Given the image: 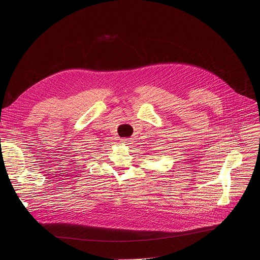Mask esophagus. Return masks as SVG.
Listing matches in <instances>:
<instances>
[{
	"mask_svg": "<svg viewBox=\"0 0 260 260\" xmlns=\"http://www.w3.org/2000/svg\"><path fill=\"white\" fill-rule=\"evenodd\" d=\"M128 141H129V140H128V139H125V138H124V139H121V140H120V142H122V143H127Z\"/></svg>",
	"mask_w": 260,
	"mask_h": 260,
	"instance_id": "obj_1",
	"label": "esophagus"
}]
</instances>
